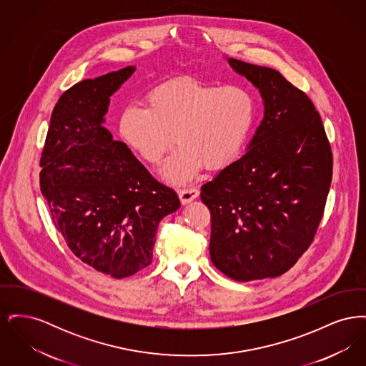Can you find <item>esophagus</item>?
<instances>
[{
  "instance_id": "1",
  "label": "esophagus",
  "mask_w": 366,
  "mask_h": 366,
  "mask_svg": "<svg viewBox=\"0 0 366 366\" xmlns=\"http://www.w3.org/2000/svg\"><path fill=\"white\" fill-rule=\"evenodd\" d=\"M178 196H179L182 204H188V203H191L192 200H194L199 196V189L193 188V187H191V188H184V189L178 191Z\"/></svg>"
}]
</instances>
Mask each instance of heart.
Returning a JSON list of instances; mask_svg holds the SVG:
<instances>
[{"instance_id": "b5f03b06", "label": "heart", "mask_w": 366, "mask_h": 366, "mask_svg": "<svg viewBox=\"0 0 366 366\" xmlns=\"http://www.w3.org/2000/svg\"><path fill=\"white\" fill-rule=\"evenodd\" d=\"M255 119L257 100L248 87L177 78L152 89L147 108L127 107L119 130L127 145L151 164L160 163L177 139L179 147L160 175L181 184L203 164L209 170L230 164L243 151Z\"/></svg>"}]
</instances>
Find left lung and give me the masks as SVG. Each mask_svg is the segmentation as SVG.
Instances as JSON below:
<instances>
[{
  "mask_svg": "<svg viewBox=\"0 0 366 366\" xmlns=\"http://www.w3.org/2000/svg\"><path fill=\"white\" fill-rule=\"evenodd\" d=\"M227 63L259 90L264 111L243 157L202 187L209 255L236 281L277 277L313 242L331 187V145L312 100L279 71Z\"/></svg>",
  "mask_w": 366,
  "mask_h": 366,
  "instance_id": "1",
  "label": "left lung"
}]
</instances>
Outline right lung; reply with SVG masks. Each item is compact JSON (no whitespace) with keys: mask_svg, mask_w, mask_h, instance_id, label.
I'll return each instance as SVG.
<instances>
[{"mask_svg":"<svg viewBox=\"0 0 366 366\" xmlns=\"http://www.w3.org/2000/svg\"><path fill=\"white\" fill-rule=\"evenodd\" d=\"M134 71L129 66L66 90L41 157V192L54 227L76 258L114 279L151 263L159 222L181 206L104 127L109 97Z\"/></svg>","mask_w":366,"mask_h":366,"instance_id":"right-lung-1","label":"right lung"}]
</instances>
